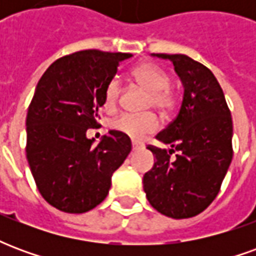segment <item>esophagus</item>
<instances>
[{
	"instance_id": "esophagus-1",
	"label": "esophagus",
	"mask_w": 256,
	"mask_h": 256,
	"mask_svg": "<svg viewBox=\"0 0 256 256\" xmlns=\"http://www.w3.org/2000/svg\"><path fill=\"white\" fill-rule=\"evenodd\" d=\"M141 150V145L137 144V142H133V150Z\"/></svg>"
}]
</instances>
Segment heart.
I'll return each mask as SVG.
<instances>
[{
	"mask_svg": "<svg viewBox=\"0 0 256 256\" xmlns=\"http://www.w3.org/2000/svg\"><path fill=\"white\" fill-rule=\"evenodd\" d=\"M133 78L136 82L150 93V106L162 112H167L174 106V97L168 90L170 78L164 71L154 64L141 63L133 70ZM120 93V84L116 78L111 79L104 90V106L108 111L115 110ZM159 122L154 115L145 116H133L122 115L112 122V128L119 133L128 136L132 140H141L145 134L156 132Z\"/></svg>",
	"mask_w": 256,
	"mask_h": 256,
	"instance_id": "b5f03b06",
	"label": "heart"
}]
</instances>
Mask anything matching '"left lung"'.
I'll return each mask as SVG.
<instances>
[{"mask_svg": "<svg viewBox=\"0 0 256 256\" xmlns=\"http://www.w3.org/2000/svg\"><path fill=\"white\" fill-rule=\"evenodd\" d=\"M170 60L181 79L184 96L177 118L156 138L172 150L150 145L155 163L145 172L144 190L160 214L184 220L212 203L230 166L233 123L214 74L186 54L152 53ZM177 152L176 160L170 158Z\"/></svg>", "mask_w": 256, "mask_h": 256, "instance_id": "8db88e82", "label": "left lung"}]
</instances>
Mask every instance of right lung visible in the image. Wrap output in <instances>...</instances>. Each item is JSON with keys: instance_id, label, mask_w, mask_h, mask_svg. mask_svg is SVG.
Returning <instances> with one entry per match:
<instances>
[{"instance_id": "add662e5", "label": "right lung", "mask_w": 256, "mask_h": 256, "mask_svg": "<svg viewBox=\"0 0 256 256\" xmlns=\"http://www.w3.org/2000/svg\"><path fill=\"white\" fill-rule=\"evenodd\" d=\"M130 53L80 50L58 58L36 84L26 119L27 160L42 198L54 208L82 214L106 198L112 174L132 150L128 136L97 128L104 90Z\"/></svg>"}]
</instances>
